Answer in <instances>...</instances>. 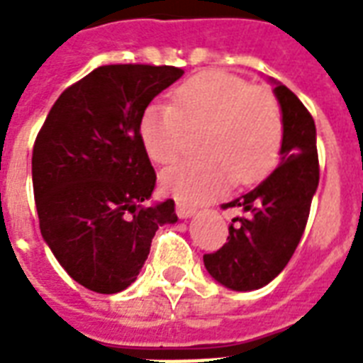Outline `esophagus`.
Here are the masks:
<instances>
[{
    "label": "esophagus",
    "mask_w": 363,
    "mask_h": 363,
    "mask_svg": "<svg viewBox=\"0 0 363 363\" xmlns=\"http://www.w3.org/2000/svg\"><path fill=\"white\" fill-rule=\"evenodd\" d=\"M177 215L181 218H190V216L196 215V207L184 203V201H177Z\"/></svg>",
    "instance_id": "obj_1"
}]
</instances>
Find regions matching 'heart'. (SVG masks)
Returning <instances> with one entry per match:
<instances>
[{"label":"heart","mask_w":363,"mask_h":363,"mask_svg":"<svg viewBox=\"0 0 363 363\" xmlns=\"http://www.w3.org/2000/svg\"><path fill=\"white\" fill-rule=\"evenodd\" d=\"M188 130L203 131V158L184 160L162 175L171 198L203 203L233 181H259L281 156L282 115L275 96L242 79L205 71L177 88L173 105H148L139 122L143 145L156 164H173L186 147Z\"/></svg>","instance_id":"heart-1"}]
</instances>
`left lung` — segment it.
<instances>
[{
	"instance_id": "obj_1",
	"label": "left lung",
	"mask_w": 363,
	"mask_h": 363,
	"mask_svg": "<svg viewBox=\"0 0 363 363\" xmlns=\"http://www.w3.org/2000/svg\"><path fill=\"white\" fill-rule=\"evenodd\" d=\"M271 82L282 115L279 167L250 192L224 205L242 215L232 220L226 245L203 256L209 275L235 292L258 290L286 267L318 188L315 121L292 90Z\"/></svg>"
}]
</instances>
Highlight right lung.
<instances>
[{
	"label": "right lung",
	"instance_id": "right-lung-1",
	"mask_svg": "<svg viewBox=\"0 0 363 363\" xmlns=\"http://www.w3.org/2000/svg\"><path fill=\"white\" fill-rule=\"evenodd\" d=\"M184 71L104 65L64 90L33 145L41 235L67 275L98 294L135 282L175 201L147 205L156 173L139 133L143 111Z\"/></svg>",
	"mask_w": 363,
	"mask_h": 363
}]
</instances>
